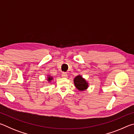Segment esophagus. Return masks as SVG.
<instances>
[{"label":"esophagus","instance_id":"esophagus-1","mask_svg":"<svg viewBox=\"0 0 134 134\" xmlns=\"http://www.w3.org/2000/svg\"><path fill=\"white\" fill-rule=\"evenodd\" d=\"M62 77H64V78H67L68 77L67 74L66 73V72H63Z\"/></svg>","mask_w":134,"mask_h":134}]
</instances>
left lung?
<instances>
[{
	"label": "left lung",
	"mask_w": 134,
	"mask_h": 134,
	"mask_svg": "<svg viewBox=\"0 0 134 134\" xmlns=\"http://www.w3.org/2000/svg\"><path fill=\"white\" fill-rule=\"evenodd\" d=\"M73 81L76 87L79 91H85L89 87V83L81 75L77 76Z\"/></svg>",
	"instance_id": "obj_1"
}]
</instances>
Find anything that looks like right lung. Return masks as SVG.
I'll use <instances>...</instances> for the list:
<instances>
[{"mask_svg": "<svg viewBox=\"0 0 134 134\" xmlns=\"http://www.w3.org/2000/svg\"><path fill=\"white\" fill-rule=\"evenodd\" d=\"M47 81H48V82L49 83L52 80H53V77L50 75H48V76H47Z\"/></svg>", "mask_w": 134, "mask_h": 134, "instance_id": "right-lung-1", "label": "right lung"}]
</instances>
